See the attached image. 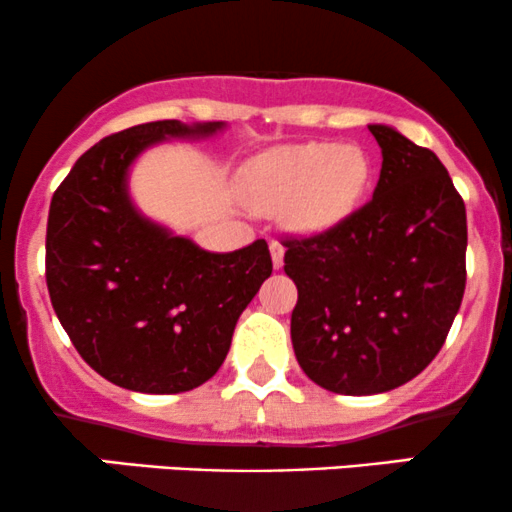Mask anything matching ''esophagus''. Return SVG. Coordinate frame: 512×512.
Wrapping results in <instances>:
<instances>
[{"instance_id":"1","label":"esophagus","mask_w":512,"mask_h":512,"mask_svg":"<svg viewBox=\"0 0 512 512\" xmlns=\"http://www.w3.org/2000/svg\"><path fill=\"white\" fill-rule=\"evenodd\" d=\"M269 252H272V264H274V269H279L281 264H284V245L276 243V240H272V243H269Z\"/></svg>"}]
</instances>
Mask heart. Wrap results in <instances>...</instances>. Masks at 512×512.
<instances>
[{"mask_svg": "<svg viewBox=\"0 0 512 512\" xmlns=\"http://www.w3.org/2000/svg\"><path fill=\"white\" fill-rule=\"evenodd\" d=\"M370 173L366 151L358 146L286 144L252 158L240 187L252 209L284 211L293 231L317 236L354 214L370 185Z\"/></svg>", "mask_w": 512, "mask_h": 512, "instance_id": "b5f03b06", "label": "heart"}]
</instances>
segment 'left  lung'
Listing matches in <instances>:
<instances>
[{"mask_svg": "<svg viewBox=\"0 0 512 512\" xmlns=\"http://www.w3.org/2000/svg\"><path fill=\"white\" fill-rule=\"evenodd\" d=\"M368 129L383 154L373 199L332 231L284 240L298 363L354 397L395 390L436 358L467 281V211L448 170L395 127Z\"/></svg>", "mask_w": 512, "mask_h": 512, "instance_id": "8db88e82", "label": "left lung"}]
</instances>
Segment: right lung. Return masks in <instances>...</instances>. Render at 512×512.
Wrapping results in <instances>:
<instances>
[{"mask_svg": "<svg viewBox=\"0 0 512 512\" xmlns=\"http://www.w3.org/2000/svg\"><path fill=\"white\" fill-rule=\"evenodd\" d=\"M226 122L158 120L86 151L50 202L45 279L81 358L110 383L178 395L207 383L231 349L240 313L272 274L264 240L202 250L146 219L129 168L168 139H207Z\"/></svg>", "mask_w": 512, "mask_h": 512, "instance_id": "1", "label": "right lung"}]
</instances>
